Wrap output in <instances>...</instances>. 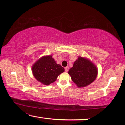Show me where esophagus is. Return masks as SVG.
I'll return each mask as SVG.
<instances>
[{
	"label": "esophagus",
	"mask_w": 125,
	"mask_h": 125,
	"mask_svg": "<svg viewBox=\"0 0 125 125\" xmlns=\"http://www.w3.org/2000/svg\"><path fill=\"white\" fill-rule=\"evenodd\" d=\"M68 70H69V67H65V71L66 72H67L68 71Z\"/></svg>",
	"instance_id": "1"
}]
</instances>
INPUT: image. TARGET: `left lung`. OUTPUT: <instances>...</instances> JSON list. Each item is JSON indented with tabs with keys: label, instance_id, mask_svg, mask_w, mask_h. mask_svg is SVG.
Returning <instances> with one entry per match:
<instances>
[{
	"label": "left lung",
	"instance_id": "left-lung-1",
	"mask_svg": "<svg viewBox=\"0 0 125 125\" xmlns=\"http://www.w3.org/2000/svg\"><path fill=\"white\" fill-rule=\"evenodd\" d=\"M68 74L78 88H83L89 85L96 79L98 68L89 59L79 56L74 62Z\"/></svg>",
	"mask_w": 125,
	"mask_h": 125
}]
</instances>
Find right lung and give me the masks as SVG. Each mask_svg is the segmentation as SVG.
Returning <instances> with one entry per match:
<instances>
[{"mask_svg":"<svg viewBox=\"0 0 125 125\" xmlns=\"http://www.w3.org/2000/svg\"><path fill=\"white\" fill-rule=\"evenodd\" d=\"M64 72V68L57 64L52 55L42 56L32 66L33 77L38 82L46 85L54 82L58 76Z\"/></svg>","mask_w":125,"mask_h":125,"instance_id":"add662e5","label":"right lung"}]
</instances>
